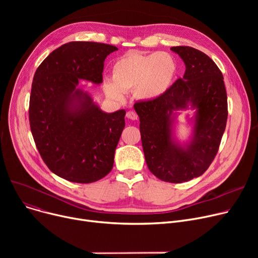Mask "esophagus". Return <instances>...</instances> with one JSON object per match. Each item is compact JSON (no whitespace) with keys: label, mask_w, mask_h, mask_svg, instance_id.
<instances>
[{"label":"esophagus","mask_w":258,"mask_h":258,"mask_svg":"<svg viewBox=\"0 0 258 258\" xmlns=\"http://www.w3.org/2000/svg\"><path fill=\"white\" fill-rule=\"evenodd\" d=\"M126 117H127L128 119H131V120H137V119H138L137 113L134 112V111H128V112L126 113Z\"/></svg>","instance_id":"esophagus-1"}]
</instances>
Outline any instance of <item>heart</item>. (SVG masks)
Returning a JSON list of instances; mask_svg holds the SVG:
<instances>
[{"mask_svg":"<svg viewBox=\"0 0 258 258\" xmlns=\"http://www.w3.org/2000/svg\"><path fill=\"white\" fill-rule=\"evenodd\" d=\"M177 74L178 62L167 52H131L114 62L113 80H105L104 91L115 99L123 97V92L134 91L137 99L150 101L163 95Z\"/></svg>","mask_w":258,"mask_h":258,"instance_id":"b5f03b06","label":"heart"}]
</instances>
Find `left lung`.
<instances>
[{"mask_svg":"<svg viewBox=\"0 0 258 258\" xmlns=\"http://www.w3.org/2000/svg\"><path fill=\"white\" fill-rule=\"evenodd\" d=\"M184 60L182 78L160 97L134 104L140 119L148 169L158 179L182 183L204 173L218 154L228 117L224 77L215 62L188 46L171 47ZM191 103L197 108L194 138L183 148L171 139V114Z\"/></svg>","mask_w":258,"mask_h":258,"instance_id":"left-lung-1","label":"left lung"}]
</instances>
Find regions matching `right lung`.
I'll use <instances>...</instances> for the list:
<instances>
[{
  "label": "right lung",
  "mask_w": 258,
  "mask_h": 258,
  "mask_svg": "<svg viewBox=\"0 0 258 258\" xmlns=\"http://www.w3.org/2000/svg\"><path fill=\"white\" fill-rule=\"evenodd\" d=\"M116 50L101 43L70 42L52 51L35 71L31 133L48 168L67 181L93 183L113 168L125 111L106 114L76 87L78 79L101 84L104 60Z\"/></svg>",
  "instance_id": "obj_1"
}]
</instances>
